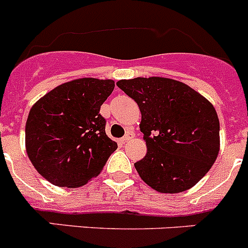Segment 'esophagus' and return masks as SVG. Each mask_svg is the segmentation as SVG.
I'll list each match as a JSON object with an SVG mask.
<instances>
[{"label":"esophagus","instance_id":"1","mask_svg":"<svg viewBox=\"0 0 248 248\" xmlns=\"http://www.w3.org/2000/svg\"><path fill=\"white\" fill-rule=\"evenodd\" d=\"M133 135H134V134H133V133H131V131H129V133H126V134L124 135V137H123L122 139H120V141H122L123 144L126 143V141H128V140H130L131 138H133Z\"/></svg>","mask_w":248,"mask_h":248}]
</instances>
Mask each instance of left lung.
Listing matches in <instances>:
<instances>
[{
  "label": "left lung",
  "mask_w": 248,
  "mask_h": 248,
  "mask_svg": "<svg viewBox=\"0 0 248 248\" xmlns=\"http://www.w3.org/2000/svg\"><path fill=\"white\" fill-rule=\"evenodd\" d=\"M117 85L141 111L148 153L134 164L144 183L164 194L189 190L207 174L220 150L214 105L189 85L150 77Z\"/></svg>",
  "instance_id": "left-lung-1"
}]
</instances>
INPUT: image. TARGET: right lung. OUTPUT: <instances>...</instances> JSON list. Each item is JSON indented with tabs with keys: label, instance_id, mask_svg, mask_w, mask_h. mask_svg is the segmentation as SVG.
Masks as SVG:
<instances>
[{
	"label": "right lung",
	"instance_id": "1",
	"mask_svg": "<svg viewBox=\"0 0 248 248\" xmlns=\"http://www.w3.org/2000/svg\"><path fill=\"white\" fill-rule=\"evenodd\" d=\"M110 79L82 78L59 85L32 107L26 123L31 163L56 186L79 187L97 176L118 148L105 133L100 105Z\"/></svg>",
	"mask_w": 248,
	"mask_h": 248
}]
</instances>
